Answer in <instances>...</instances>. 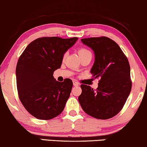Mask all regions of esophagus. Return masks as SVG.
I'll return each instance as SVG.
<instances>
[{
	"instance_id": "1",
	"label": "esophagus",
	"mask_w": 147,
	"mask_h": 147,
	"mask_svg": "<svg viewBox=\"0 0 147 147\" xmlns=\"http://www.w3.org/2000/svg\"><path fill=\"white\" fill-rule=\"evenodd\" d=\"M73 85L74 86H79V83H78L77 82H75V81H74Z\"/></svg>"
}]
</instances>
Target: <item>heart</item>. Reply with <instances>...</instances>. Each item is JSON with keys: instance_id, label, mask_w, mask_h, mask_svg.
<instances>
[{"instance_id": "b5f03b06", "label": "heart", "mask_w": 147, "mask_h": 147, "mask_svg": "<svg viewBox=\"0 0 147 147\" xmlns=\"http://www.w3.org/2000/svg\"><path fill=\"white\" fill-rule=\"evenodd\" d=\"M78 54H79V56L80 57V58H81V57L84 56V55L92 54V53H91V52L89 51L88 49H86V48L81 47V48H79V50H78Z\"/></svg>"}]
</instances>
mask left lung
<instances>
[{
	"instance_id": "obj_1",
	"label": "left lung",
	"mask_w": 147,
	"mask_h": 147,
	"mask_svg": "<svg viewBox=\"0 0 147 147\" xmlns=\"http://www.w3.org/2000/svg\"><path fill=\"white\" fill-rule=\"evenodd\" d=\"M81 41L94 51L95 61L90 72L100 79L96 90L81 85L78 100L83 110L93 117L112 118L120 112L130 94L129 62L119 46L108 37L82 38Z\"/></svg>"
}]
</instances>
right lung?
<instances>
[{
    "label": "right lung",
    "mask_w": 147,
    "mask_h": 147,
    "mask_svg": "<svg viewBox=\"0 0 147 147\" xmlns=\"http://www.w3.org/2000/svg\"><path fill=\"white\" fill-rule=\"evenodd\" d=\"M77 37H42L24 50L16 66V81L20 101L28 112L38 119H51L64 110L72 87L66 79L57 81L53 72L62 65L63 57Z\"/></svg>",
    "instance_id": "obj_1"
}]
</instances>
